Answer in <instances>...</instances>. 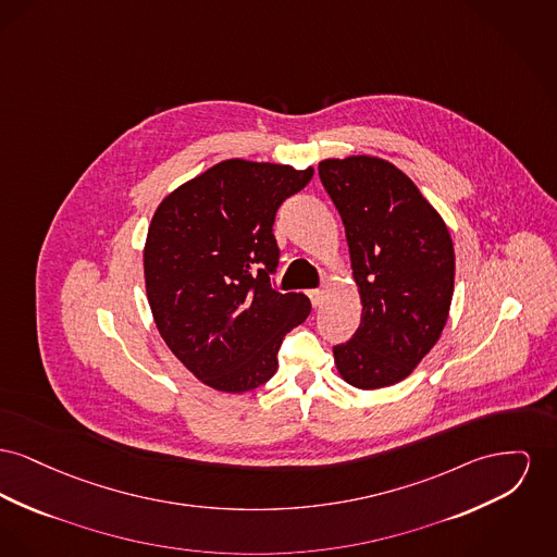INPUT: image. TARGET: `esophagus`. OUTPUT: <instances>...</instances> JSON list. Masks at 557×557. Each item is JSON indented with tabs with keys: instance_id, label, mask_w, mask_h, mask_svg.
I'll use <instances>...</instances> for the list:
<instances>
[{
	"instance_id": "esophagus-1",
	"label": "esophagus",
	"mask_w": 557,
	"mask_h": 557,
	"mask_svg": "<svg viewBox=\"0 0 557 557\" xmlns=\"http://www.w3.org/2000/svg\"><path fill=\"white\" fill-rule=\"evenodd\" d=\"M307 296H309V300H311L313 307H320V302H322V290H318V288H315V290H309Z\"/></svg>"
}]
</instances>
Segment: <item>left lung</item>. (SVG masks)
<instances>
[{
  "instance_id": "obj_1",
  "label": "left lung",
  "mask_w": 557,
  "mask_h": 557,
  "mask_svg": "<svg viewBox=\"0 0 557 557\" xmlns=\"http://www.w3.org/2000/svg\"><path fill=\"white\" fill-rule=\"evenodd\" d=\"M320 181L336 206L360 288V327L332 347L360 389L406 379L437 343L455 290L453 239L417 185L376 158L326 160Z\"/></svg>"
}]
</instances>
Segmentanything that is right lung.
<instances>
[{"label":"right lung","mask_w":557,"mask_h":557,"mask_svg":"<svg viewBox=\"0 0 557 557\" xmlns=\"http://www.w3.org/2000/svg\"><path fill=\"white\" fill-rule=\"evenodd\" d=\"M313 168L227 160L165 197L145 244V284L158 330L199 381L219 392L264 385L284 336L311 302L277 293L273 223Z\"/></svg>","instance_id":"add662e5"}]
</instances>
